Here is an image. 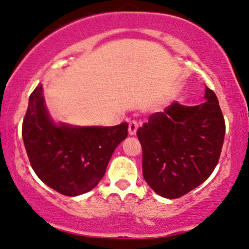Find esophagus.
<instances>
[{"label":"esophagus","mask_w":249,"mask_h":249,"mask_svg":"<svg viewBox=\"0 0 249 249\" xmlns=\"http://www.w3.org/2000/svg\"><path fill=\"white\" fill-rule=\"evenodd\" d=\"M138 123L136 122V120H132V122H130L129 124V135L130 136H135L136 132H137L138 130Z\"/></svg>","instance_id":"obj_1"}]
</instances>
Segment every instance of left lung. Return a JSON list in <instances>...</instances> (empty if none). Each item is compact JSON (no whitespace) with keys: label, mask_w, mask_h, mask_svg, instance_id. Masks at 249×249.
<instances>
[{"label":"left lung","mask_w":249,"mask_h":249,"mask_svg":"<svg viewBox=\"0 0 249 249\" xmlns=\"http://www.w3.org/2000/svg\"><path fill=\"white\" fill-rule=\"evenodd\" d=\"M206 102L196 106L173 103L139 127L143 176L165 198H178L202 184L214 171L226 125L216 94L206 87Z\"/></svg>","instance_id":"8db88e82"}]
</instances>
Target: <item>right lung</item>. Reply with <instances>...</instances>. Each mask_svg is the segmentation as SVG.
Returning <instances> with one entry per match:
<instances>
[{"instance_id": "1", "label": "right lung", "mask_w": 249, "mask_h": 249, "mask_svg": "<svg viewBox=\"0 0 249 249\" xmlns=\"http://www.w3.org/2000/svg\"><path fill=\"white\" fill-rule=\"evenodd\" d=\"M127 123L116 126H71L49 116L39 85L29 97L22 138L33 170L66 196L92 190L105 175L116 147L127 137Z\"/></svg>"}]
</instances>
